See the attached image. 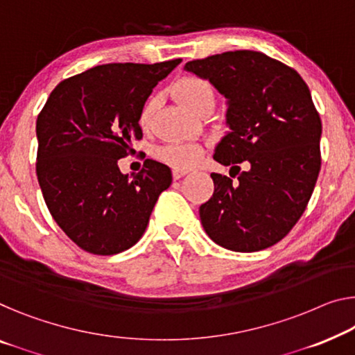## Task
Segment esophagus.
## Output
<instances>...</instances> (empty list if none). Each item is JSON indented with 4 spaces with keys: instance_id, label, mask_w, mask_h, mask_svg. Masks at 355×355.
Instances as JSON below:
<instances>
[{
    "instance_id": "34e87169",
    "label": "esophagus",
    "mask_w": 355,
    "mask_h": 355,
    "mask_svg": "<svg viewBox=\"0 0 355 355\" xmlns=\"http://www.w3.org/2000/svg\"><path fill=\"white\" fill-rule=\"evenodd\" d=\"M188 173V171H183V168H173L172 171V177L173 180H180L182 177H184Z\"/></svg>"
}]
</instances>
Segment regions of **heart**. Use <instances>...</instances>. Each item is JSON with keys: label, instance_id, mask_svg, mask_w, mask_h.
I'll return each mask as SVG.
<instances>
[{"label": "heart", "instance_id": "b5f03b06", "mask_svg": "<svg viewBox=\"0 0 355 355\" xmlns=\"http://www.w3.org/2000/svg\"><path fill=\"white\" fill-rule=\"evenodd\" d=\"M175 94L182 100L184 107L193 110L194 113H200L205 107L215 105V89L211 83L202 76H183L175 84ZM157 98L151 97L140 111V125L141 129H148L151 125L153 116H155ZM157 159L168 164L173 168H189L202 156V150L194 144H168L156 150Z\"/></svg>", "mask_w": 355, "mask_h": 355}]
</instances>
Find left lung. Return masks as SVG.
I'll return each instance as SVG.
<instances>
[{"instance_id": "left-lung-1", "label": "left lung", "mask_w": 355, "mask_h": 355, "mask_svg": "<svg viewBox=\"0 0 355 355\" xmlns=\"http://www.w3.org/2000/svg\"><path fill=\"white\" fill-rule=\"evenodd\" d=\"M228 98L231 132L214 159V196L199 207L205 232L234 252L268 248L292 231L320 172L322 121L308 84L292 67L257 51H231L184 65ZM248 171L240 172V162Z\"/></svg>"}]
</instances>
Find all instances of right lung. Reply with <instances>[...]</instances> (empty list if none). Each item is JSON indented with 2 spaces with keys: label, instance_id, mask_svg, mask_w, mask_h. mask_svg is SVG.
<instances>
[{
  "label": "right lung",
  "instance_id": "obj_1",
  "mask_svg": "<svg viewBox=\"0 0 355 355\" xmlns=\"http://www.w3.org/2000/svg\"><path fill=\"white\" fill-rule=\"evenodd\" d=\"M182 59L107 63L63 79L36 121V175L52 218L94 255H114L144 236L159 194L171 187L167 166L146 159L134 178L118 159L141 140L140 111Z\"/></svg>",
  "mask_w": 355,
  "mask_h": 355
}]
</instances>
